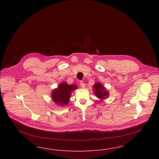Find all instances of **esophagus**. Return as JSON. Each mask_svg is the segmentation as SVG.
Here are the masks:
<instances>
[{
  "label": "esophagus",
  "instance_id": "1",
  "mask_svg": "<svg viewBox=\"0 0 159 159\" xmlns=\"http://www.w3.org/2000/svg\"><path fill=\"white\" fill-rule=\"evenodd\" d=\"M79 84H80V86H81L82 88H84L85 87V84L83 83V82H82V81H80V83H79Z\"/></svg>",
  "mask_w": 159,
  "mask_h": 159
}]
</instances>
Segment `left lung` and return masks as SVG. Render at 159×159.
<instances>
[{
  "mask_svg": "<svg viewBox=\"0 0 159 159\" xmlns=\"http://www.w3.org/2000/svg\"><path fill=\"white\" fill-rule=\"evenodd\" d=\"M95 89V95L100 99H105L108 95V93L106 91L105 88L101 83H97L93 86Z\"/></svg>",
  "mask_w": 159,
  "mask_h": 159,
  "instance_id": "8db88e82",
  "label": "left lung"
}]
</instances>
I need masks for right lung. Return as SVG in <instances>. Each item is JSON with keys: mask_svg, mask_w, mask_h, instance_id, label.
I'll return each instance as SVG.
<instances>
[{"mask_svg": "<svg viewBox=\"0 0 159 159\" xmlns=\"http://www.w3.org/2000/svg\"><path fill=\"white\" fill-rule=\"evenodd\" d=\"M77 88L75 84L69 85L66 82L61 83L57 89L52 92V98L56 104L61 106H66L70 101L71 92Z\"/></svg>", "mask_w": 159, "mask_h": 159, "instance_id": "add662e5", "label": "right lung"}]
</instances>
